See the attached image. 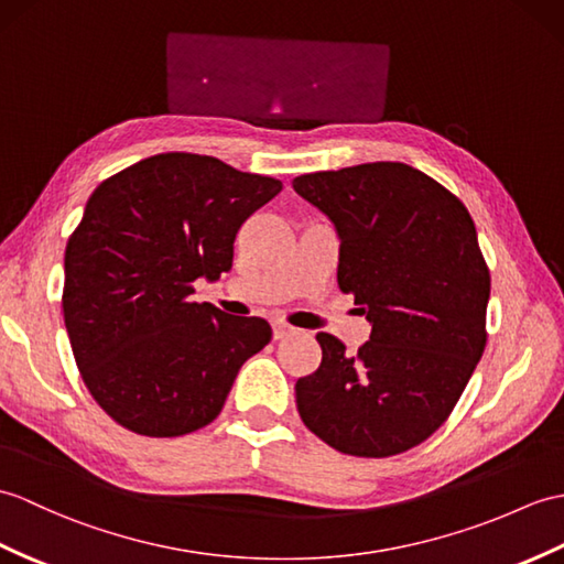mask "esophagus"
Wrapping results in <instances>:
<instances>
[{
    "mask_svg": "<svg viewBox=\"0 0 564 564\" xmlns=\"http://www.w3.org/2000/svg\"><path fill=\"white\" fill-rule=\"evenodd\" d=\"M293 334H297L295 326L285 324V322H273V341H281V338L293 336Z\"/></svg>",
    "mask_w": 564,
    "mask_h": 564,
    "instance_id": "esophagus-1",
    "label": "esophagus"
}]
</instances>
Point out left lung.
<instances>
[{
  "mask_svg": "<svg viewBox=\"0 0 564 564\" xmlns=\"http://www.w3.org/2000/svg\"><path fill=\"white\" fill-rule=\"evenodd\" d=\"M293 189L334 223L338 288L372 326L358 356L317 334L322 362L295 382L297 413L344 454H401L447 421L486 348L490 271L474 218L405 163L300 175Z\"/></svg>",
  "mask_w": 564,
  "mask_h": 564,
  "instance_id": "left-lung-1",
  "label": "left lung"
}]
</instances>
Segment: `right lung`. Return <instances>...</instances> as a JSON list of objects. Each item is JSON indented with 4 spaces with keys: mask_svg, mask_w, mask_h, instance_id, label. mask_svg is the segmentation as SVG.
Here are the masks:
<instances>
[{
    "mask_svg": "<svg viewBox=\"0 0 564 564\" xmlns=\"http://www.w3.org/2000/svg\"><path fill=\"white\" fill-rule=\"evenodd\" d=\"M283 189L212 155L161 153L105 180L64 252V324L84 382L122 427L180 437L220 413L269 322L194 303L242 223Z\"/></svg>",
    "mask_w": 564,
    "mask_h": 564,
    "instance_id": "1",
    "label": "right lung"
}]
</instances>
